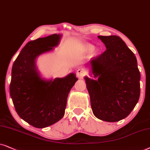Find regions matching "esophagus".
<instances>
[{
  "mask_svg": "<svg viewBox=\"0 0 150 150\" xmlns=\"http://www.w3.org/2000/svg\"><path fill=\"white\" fill-rule=\"evenodd\" d=\"M86 74V73L85 70L83 69H79L77 71V77H79V78H83V77L84 76V75Z\"/></svg>",
  "mask_w": 150,
  "mask_h": 150,
  "instance_id": "obj_1",
  "label": "esophagus"
}]
</instances>
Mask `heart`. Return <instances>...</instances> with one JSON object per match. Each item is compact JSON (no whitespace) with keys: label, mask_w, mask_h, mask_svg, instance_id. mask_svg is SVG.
<instances>
[{"label":"heart","mask_w":150,"mask_h":150,"mask_svg":"<svg viewBox=\"0 0 150 150\" xmlns=\"http://www.w3.org/2000/svg\"><path fill=\"white\" fill-rule=\"evenodd\" d=\"M93 50V47L92 45H86V51L87 52H91Z\"/></svg>","instance_id":"heart-1"}]
</instances>
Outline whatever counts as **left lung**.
I'll return each mask as SVG.
<instances>
[{
    "mask_svg": "<svg viewBox=\"0 0 150 150\" xmlns=\"http://www.w3.org/2000/svg\"><path fill=\"white\" fill-rule=\"evenodd\" d=\"M98 38L106 50L90 61L97 80L86 77L92 110L108 122L125 119L140 97L141 74L134 53L117 35Z\"/></svg>",
    "mask_w": 150,
    "mask_h": 150,
    "instance_id": "1",
    "label": "left lung"
}]
</instances>
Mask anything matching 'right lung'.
<instances>
[{
  "label": "right lung",
  "mask_w": 150,
  "mask_h": 150,
  "mask_svg": "<svg viewBox=\"0 0 150 150\" xmlns=\"http://www.w3.org/2000/svg\"><path fill=\"white\" fill-rule=\"evenodd\" d=\"M60 35L30 41L13 62L9 86L15 110L32 126L43 128L54 124L64 115L67 97L78 79L73 73L64 78L46 81L36 71L37 56L58 45Z\"/></svg>",
  "instance_id": "1"
}]
</instances>
